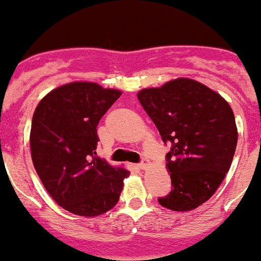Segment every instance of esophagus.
<instances>
[{
  "instance_id": "34e87169",
  "label": "esophagus",
  "mask_w": 261,
  "mask_h": 261,
  "mask_svg": "<svg viewBox=\"0 0 261 261\" xmlns=\"http://www.w3.org/2000/svg\"><path fill=\"white\" fill-rule=\"evenodd\" d=\"M149 167V160L147 158H142V162L139 163L140 169H147Z\"/></svg>"
}]
</instances>
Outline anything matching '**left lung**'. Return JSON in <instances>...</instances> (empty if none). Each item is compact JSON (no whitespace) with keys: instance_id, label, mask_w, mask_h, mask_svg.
Listing matches in <instances>:
<instances>
[{"instance_id":"1","label":"left lung","mask_w":261,"mask_h":261,"mask_svg":"<svg viewBox=\"0 0 261 261\" xmlns=\"http://www.w3.org/2000/svg\"><path fill=\"white\" fill-rule=\"evenodd\" d=\"M165 144L172 190L159 203L189 212L206 202L230 169L238 143L234 113L226 99L198 81L177 79L138 93Z\"/></svg>"}]
</instances>
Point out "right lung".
I'll return each mask as SVG.
<instances>
[{
  "mask_svg": "<svg viewBox=\"0 0 261 261\" xmlns=\"http://www.w3.org/2000/svg\"><path fill=\"white\" fill-rule=\"evenodd\" d=\"M121 94L96 83H69L49 92L34 112L30 147L36 173L54 201L76 215L113 209L130 174L96 155L99 119Z\"/></svg>",
  "mask_w": 261,
  "mask_h": 261,
  "instance_id": "obj_1",
  "label": "right lung"
}]
</instances>
